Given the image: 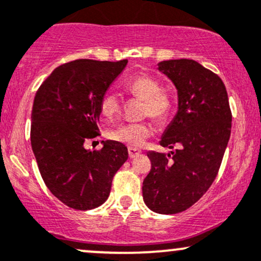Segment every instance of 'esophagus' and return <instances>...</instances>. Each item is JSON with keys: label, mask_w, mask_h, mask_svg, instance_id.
<instances>
[{"label": "esophagus", "mask_w": 261, "mask_h": 261, "mask_svg": "<svg viewBox=\"0 0 261 261\" xmlns=\"http://www.w3.org/2000/svg\"><path fill=\"white\" fill-rule=\"evenodd\" d=\"M140 153H141V152L137 151V149L128 148V158H131V160H133V158H135V157H137V155H140Z\"/></svg>", "instance_id": "obj_1"}]
</instances>
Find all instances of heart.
Here are the masks:
<instances>
[{
	"instance_id": "obj_1",
	"label": "heart",
	"mask_w": 261,
	"mask_h": 261,
	"mask_svg": "<svg viewBox=\"0 0 261 261\" xmlns=\"http://www.w3.org/2000/svg\"><path fill=\"white\" fill-rule=\"evenodd\" d=\"M134 97L145 101L143 116H151L157 122H163L169 118L173 109V98L168 92L161 88L160 81L149 74H139L125 85ZM121 110L120 100L114 94H107L100 101V114L108 121L113 120ZM153 134L149 122L127 124L113 128L108 136L115 142L137 148Z\"/></svg>"
}]
</instances>
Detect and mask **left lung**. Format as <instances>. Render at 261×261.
<instances>
[{
	"label": "left lung",
	"mask_w": 261,
	"mask_h": 261,
	"mask_svg": "<svg viewBox=\"0 0 261 261\" xmlns=\"http://www.w3.org/2000/svg\"><path fill=\"white\" fill-rule=\"evenodd\" d=\"M174 83L178 112L164 130L161 146L149 151L151 172L142 185L143 201L157 214L173 215L193 206L216 178L230 136L232 113L222 80L189 59L158 64Z\"/></svg>",
	"instance_id": "obj_1"
}]
</instances>
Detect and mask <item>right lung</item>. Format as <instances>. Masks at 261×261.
Returning a JSON list of instances; mask_svg holds the SVG:
<instances>
[{"label":"right lung","mask_w":261,"mask_h":261,"mask_svg":"<svg viewBox=\"0 0 261 261\" xmlns=\"http://www.w3.org/2000/svg\"><path fill=\"white\" fill-rule=\"evenodd\" d=\"M127 60H76L59 66L35 93L31 142L47 189L68 207L92 210L106 202L115 173L128 157L115 141L85 148L99 135L100 101Z\"/></svg>","instance_id":"1"}]
</instances>
